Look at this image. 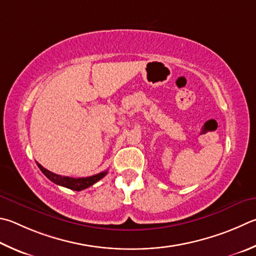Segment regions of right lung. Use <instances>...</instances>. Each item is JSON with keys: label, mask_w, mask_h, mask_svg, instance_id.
<instances>
[{"label": "right lung", "mask_w": 256, "mask_h": 256, "mask_svg": "<svg viewBox=\"0 0 256 256\" xmlns=\"http://www.w3.org/2000/svg\"><path fill=\"white\" fill-rule=\"evenodd\" d=\"M38 164L39 169L42 171V174L47 176L49 180L52 181L54 184L62 186V187H66L68 189L76 190V192H80V190L90 187V186H92L95 182H97V181L100 180L102 178H104V176L108 174V171H103V172L90 176H86V178H70V176H64L56 174L46 168H44L41 164Z\"/></svg>", "instance_id": "obj_1"}]
</instances>
